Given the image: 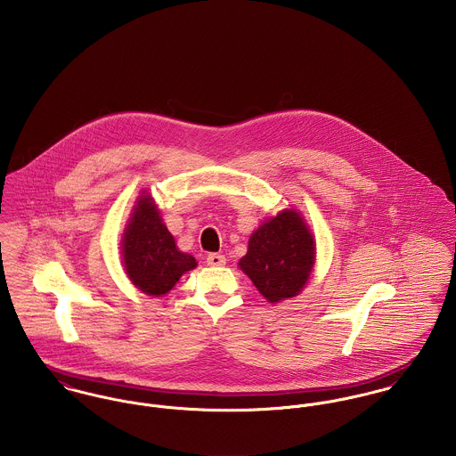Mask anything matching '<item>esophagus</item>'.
I'll return each mask as SVG.
<instances>
[{
    "mask_svg": "<svg viewBox=\"0 0 456 456\" xmlns=\"http://www.w3.org/2000/svg\"><path fill=\"white\" fill-rule=\"evenodd\" d=\"M207 265H210V266H223V265H226V258H224V255L210 253L207 256Z\"/></svg>",
    "mask_w": 456,
    "mask_h": 456,
    "instance_id": "34e87169",
    "label": "esophagus"
}]
</instances>
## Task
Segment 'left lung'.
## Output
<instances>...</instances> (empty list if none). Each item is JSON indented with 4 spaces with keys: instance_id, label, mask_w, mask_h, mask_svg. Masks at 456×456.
<instances>
[{
    "instance_id": "obj_1",
    "label": "left lung",
    "mask_w": 456,
    "mask_h": 456,
    "mask_svg": "<svg viewBox=\"0 0 456 456\" xmlns=\"http://www.w3.org/2000/svg\"><path fill=\"white\" fill-rule=\"evenodd\" d=\"M316 261L314 237L295 208L268 217L251 235L248 255L239 261L261 295L270 302L297 297Z\"/></svg>"
}]
</instances>
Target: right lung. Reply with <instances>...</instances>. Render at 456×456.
Instances as JSON below:
<instances>
[{"instance_id": "right-lung-1", "label": "right lung", "mask_w": 456, "mask_h": 456, "mask_svg": "<svg viewBox=\"0 0 456 456\" xmlns=\"http://www.w3.org/2000/svg\"><path fill=\"white\" fill-rule=\"evenodd\" d=\"M123 263L131 282L145 295H167L175 282L193 270L196 260L177 249L159 210L149 193H142L123 233Z\"/></svg>"}]
</instances>
